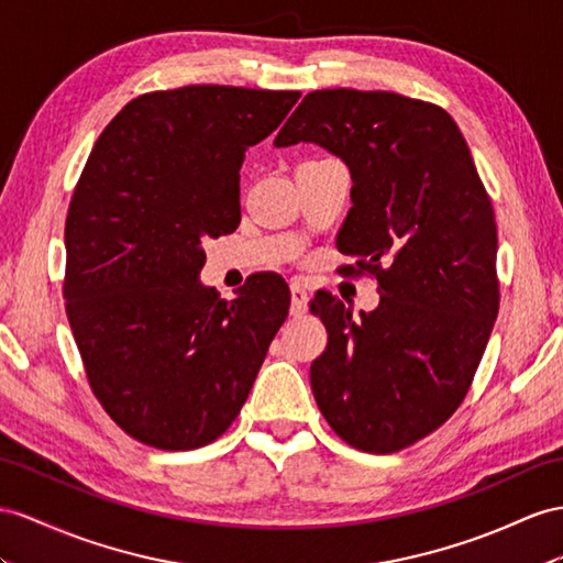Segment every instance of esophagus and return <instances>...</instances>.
Masks as SVG:
<instances>
[{"label":"esophagus","instance_id":"esophagus-1","mask_svg":"<svg viewBox=\"0 0 563 563\" xmlns=\"http://www.w3.org/2000/svg\"><path fill=\"white\" fill-rule=\"evenodd\" d=\"M290 297H292V305H290L292 316L307 313V309H309V292L305 290V285L295 280V283L290 285Z\"/></svg>","mask_w":563,"mask_h":563}]
</instances>
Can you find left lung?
<instances>
[{"label":"left lung","instance_id":"1","mask_svg":"<svg viewBox=\"0 0 563 563\" xmlns=\"http://www.w3.org/2000/svg\"><path fill=\"white\" fill-rule=\"evenodd\" d=\"M316 142L352 176L338 250L371 273L380 305L354 321L319 292L328 330L311 390L338 435L390 454L438 430L464 401L499 311L495 211L444 109L397 92H309L276 147Z\"/></svg>","mask_w":563,"mask_h":563}]
</instances>
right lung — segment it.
Instances as JSON below:
<instances>
[{"label":"right lung","instance_id":"obj_1","mask_svg":"<svg viewBox=\"0 0 563 563\" xmlns=\"http://www.w3.org/2000/svg\"><path fill=\"white\" fill-rule=\"evenodd\" d=\"M295 90L187 85L128 102L88 156L66 216L64 297L99 405L156 450H197L238 419L290 309L258 273L233 301L201 285V242L240 225L244 152Z\"/></svg>","mask_w":563,"mask_h":563}]
</instances>
